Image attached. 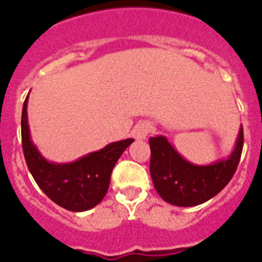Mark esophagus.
I'll list each match as a JSON object with an SVG mask.
<instances>
[{
  "instance_id": "34e87169",
  "label": "esophagus",
  "mask_w": 262,
  "mask_h": 262,
  "mask_svg": "<svg viewBox=\"0 0 262 262\" xmlns=\"http://www.w3.org/2000/svg\"><path fill=\"white\" fill-rule=\"evenodd\" d=\"M152 131V126L151 123H148V122H142V123L136 124L135 128L133 131V135L136 140H144L147 139L148 134Z\"/></svg>"
}]
</instances>
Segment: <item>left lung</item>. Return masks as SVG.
I'll return each mask as SVG.
<instances>
[{
    "label": "left lung",
    "mask_w": 262,
    "mask_h": 262,
    "mask_svg": "<svg viewBox=\"0 0 262 262\" xmlns=\"http://www.w3.org/2000/svg\"><path fill=\"white\" fill-rule=\"evenodd\" d=\"M243 126L235 147L227 159L209 165L187 161L163 135L149 139L152 182L165 202L180 207L202 205L222 191L235 174L243 151Z\"/></svg>",
    "instance_id": "8db88e82"
}]
</instances>
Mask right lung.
I'll list each match as a JSON object with an SVG mask.
<instances>
[{
	"instance_id": "1",
	"label": "right lung",
	"mask_w": 262,
	"mask_h": 262,
	"mask_svg": "<svg viewBox=\"0 0 262 262\" xmlns=\"http://www.w3.org/2000/svg\"><path fill=\"white\" fill-rule=\"evenodd\" d=\"M30 94V93H29ZM27 102L22 108V147L30 173L41 191L62 209L82 212L93 209L106 195L113 168L134 139L110 143L71 163L46 159L32 142L27 117Z\"/></svg>"
}]
</instances>
